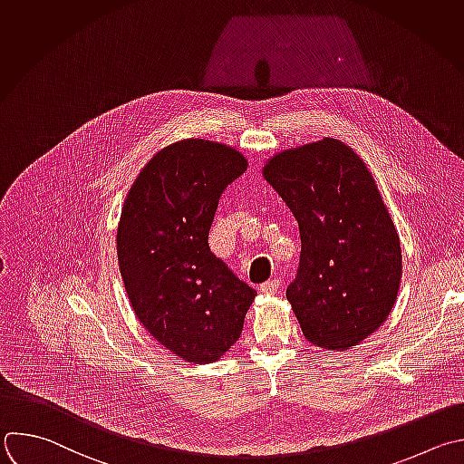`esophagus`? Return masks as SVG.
Returning <instances> with one entry per match:
<instances>
[{"label":"esophagus","mask_w":464,"mask_h":464,"mask_svg":"<svg viewBox=\"0 0 464 464\" xmlns=\"http://www.w3.org/2000/svg\"><path fill=\"white\" fill-rule=\"evenodd\" d=\"M278 285H280L278 278H271V280H266L264 284H260V291L266 295H273V293H276Z\"/></svg>","instance_id":"obj_1"}]
</instances>
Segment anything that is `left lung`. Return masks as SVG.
I'll use <instances>...</instances> for the list:
<instances>
[{
    "label": "left lung",
    "mask_w": 464,
    "mask_h": 464,
    "mask_svg": "<svg viewBox=\"0 0 464 464\" xmlns=\"http://www.w3.org/2000/svg\"><path fill=\"white\" fill-rule=\"evenodd\" d=\"M262 173L298 222L300 262L285 296L302 334L346 352L388 319L402 275L399 235L375 180L335 138L278 152Z\"/></svg>",
    "instance_id": "obj_1"
}]
</instances>
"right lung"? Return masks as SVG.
I'll use <instances>...</instances> for the list:
<instances>
[{"label":"right lung","instance_id":"1","mask_svg":"<svg viewBox=\"0 0 464 464\" xmlns=\"http://www.w3.org/2000/svg\"><path fill=\"white\" fill-rule=\"evenodd\" d=\"M246 169L233 147L180 140L154 154L121 208L116 251L129 302L143 328L188 362L220 359L256 295L208 242L222 193Z\"/></svg>","mask_w":464,"mask_h":464}]
</instances>
